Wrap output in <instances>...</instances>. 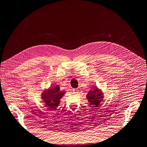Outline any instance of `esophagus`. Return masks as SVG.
Returning <instances> with one entry per match:
<instances>
[{
  "instance_id": "esophagus-1",
  "label": "esophagus",
  "mask_w": 147,
  "mask_h": 147,
  "mask_svg": "<svg viewBox=\"0 0 147 147\" xmlns=\"http://www.w3.org/2000/svg\"><path fill=\"white\" fill-rule=\"evenodd\" d=\"M73 91L74 94H77V93H78V89H73Z\"/></svg>"
}]
</instances>
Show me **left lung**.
<instances>
[{
  "mask_svg": "<svg viewBox=\"0 0 147 147\" xmlns=\"http://www.w3.org/2000/svg\"><path fill=\"white\" fill-rule=\"evenodd\" d=\"M86 98L88 100L90 107H98L104 100V92L102 90L99 89L98 87L96 86L92 90H90L88 92L86 95Z\"/></svg>",
  "mask_w": 147,
  "mask_h": 147,
  "instance_id": "obj_1",
  "label": "left lung"
}]
</instances>
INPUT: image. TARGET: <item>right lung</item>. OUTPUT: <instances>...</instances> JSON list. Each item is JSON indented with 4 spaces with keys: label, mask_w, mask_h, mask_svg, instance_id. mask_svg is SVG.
<instances>
[{
    "label": "right lung",
    "mask_w": 147,
    "mask_h": 147,
    "mask_svg": "<svg viewBox=\"0 0 147 147\" xmlns=\"http://www.w3.org/2000/svg\"><path fill=\"white\" fill-rule=\"evenodd\" d=\"M65 94V90H60V86L56 85L43 90L40 98L45 104V106L49 107L50 111L56 110L59 105L61 98Z\"/></svg>",
    "instance_id": "obj_1"
}]
</instances>
